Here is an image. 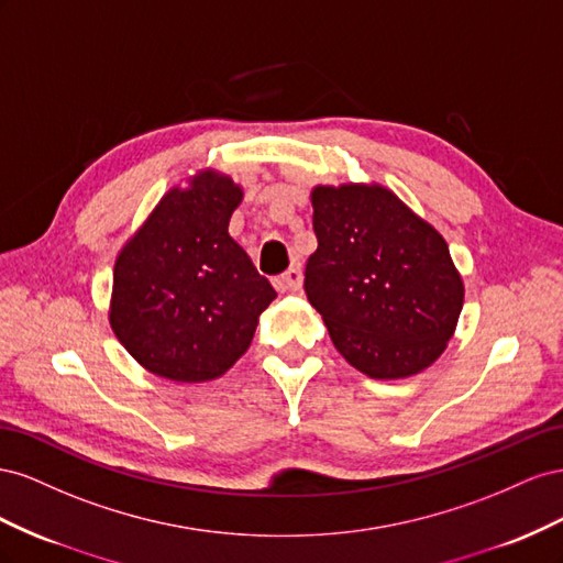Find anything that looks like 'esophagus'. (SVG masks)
Listing matches in <instances>:
<instances>
[{
	"label": "esophagus",
	"instance_id": "34e87169",
	"mask_svg": "<svg viewBox=\"0 0 563 563\" xmlns=\"http://www.w3.org/2000/svg\"><path fill=\"white\" fill-rule=\"evenodd\" d=\"M276 287L278 290H299L301 287V268L299 266H290L285 273H280V276H276Z\"/></svg>",
	"mask_w": 563,
	"mask_h": 563
}]
</instances>
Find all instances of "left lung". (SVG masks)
<instances>
[{
    "label": "left lung",
    "mask_w": 563,
    "mask_h": 563,
    "mask_svg": "<svg viewBox=\"0 0 563 563\" xmlns=\"http://www.w3.org/2000/svg\"><path fill=\"white\" fill-rule=\"evenodd\" d=\"M311 202L318 247L303 290L336 351L375 379L424 371L464 299L445 240L382 186H318Z\"/></svg>",
    "instance_id": "1"
}]
</instances>
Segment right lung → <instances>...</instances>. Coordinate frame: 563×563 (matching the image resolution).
Returning a JSON list of instances; mask_svg holds the SVG:
<instances>
[{"mask_svg": "<svg viewBox=\"0 0 563 563\" xmlns=\"http://www.w3.org/2000/svg\"><path fill=\"white\" fill-rule=\"evenodd\" d=\"M243 200L229 176L174 188L115 262L110 325L146 371L174 382L223 375L247 351L276 290L229 235Z\"/></svg>", "mask_w": 563, "mask_h": 563, "instance_id": "1", "label": "right lung"}]
</instances>
